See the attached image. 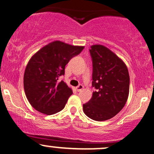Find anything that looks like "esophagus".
<instances>
[{"label":"esophagus","mask_w":154,"mask_h":154,"mask_svg":"<svg viewBox=\"0 0 154 154\" xmlns=\"http://www.w3.org/2000/svg\"><path fill=\"white\" fill-rule=\"evenodd\" d=\"M76 90H77V91H81V90L83 89V88H84V86H83V85H81V84H80V85H79V86H76Z\"/></svg>","instance_id":"obj_1"}]
</instances>
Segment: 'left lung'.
<instances>
[{
    "instance_id": "1",
    "label": "left lung",
    "mask_w": 154,
    "mask_h": 154,
    "mask_svg": "<svg viewBox=\"0 0 154 154\" xmlns=\"http://www.w3.org/2000/svg\"><path fill=\"white\" fill-rule=\"evenodd\" d=\"M93 63L91 99L83 105L86 116L96 121L112 118L125 105L130 88L126 65L109 48L94 45L89 50Z\"/></svg>"
}]
</instances>
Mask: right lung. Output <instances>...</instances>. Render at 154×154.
<instances>
[{
  "label": "right lung",
  "instance_id": "add662e5",
  "mask_svg": "<svg viewBox=\"0 0 154 154\" xmlns=\"http://www.w3.org/2000/svg\"><path fill=\"white\" fill-rule=\"evenodd\" d=\"M84 48L54 41L31 57L23 75V88L29 102L36 110L49 115L65 107L73 91L58 78L65 74L70 60Z\"/></svg>",
  "mask_w": 154,
  "mask_h": 154
}]
</instances>
